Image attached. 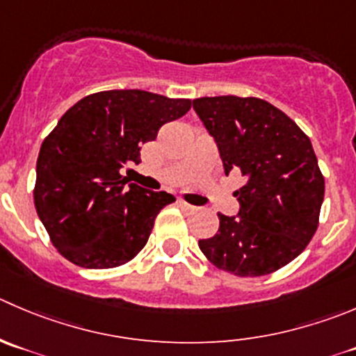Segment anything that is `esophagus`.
I'll list each match as a JSON object with an SVG mask.
<instances>
[{
    "mask_svg": "<svg viewBox=\"0 0 356 356\" xmlns=\"http://www.w3.org/2000/svg\"><path fill=\"white\" fill-rule=\"evenodd\" d=\"M179 205H181L184 210H189V212H193V210H196V207L189 205V203H186L184 200H179Z\"/></svg>",
    "mask_w": 356,
    "mask_h": 356,
    "instance_id": "1",
    "label": "esophagus"
}]
</instances>
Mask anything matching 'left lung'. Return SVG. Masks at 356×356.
Listing matches in <instances>:
<instances>
[{
    "instance_id": "left-lung-1",
    "label": "left lung",
    "mask_w": 356,
    "mask_h": 356,
    "mask_svg": "<svg viewBox=\"0 0 356 356\" xmlns=\"http://www.w3.org/2000/svg\"><path fill=\"white\" fill-rule=\"evenodd\" d=\"M193 109L216 143L224 174L241 172L236 216L200 250L219 270L261 277L294 261L318 226L325 182L312 140L270 102L257 97H200Z\"/></svg>"
}]
</instances>
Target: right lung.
<instances>
[{"mask_svg":"<svg viewBox=\"0 0 356 356\" xmlns=\"http://www.w3.org/2000/svg\"><path fill=\"white\" fill-rule=\"evenodd\" d=\"M189 108V99L108 90L86 95L58 120L41 144L34 205L67 261L106 270L143 250L158 212L175 198L129 182L122 172L140 163V146Z\"/></svg>","mask_w":356,"mask_h":356,"instance_id":"1","label":"right lung"}]
</instances>
